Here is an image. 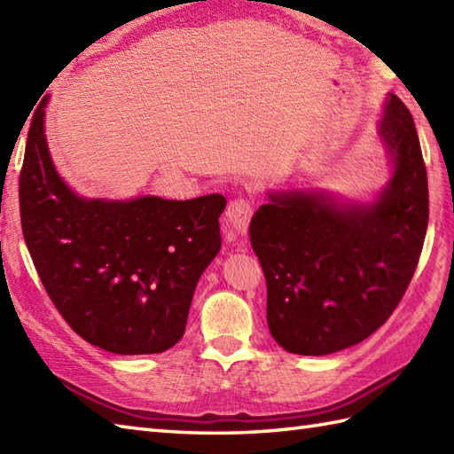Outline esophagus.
I'll use <instances>...</instances> for the list:
<instances>
[{
  "label": "esophagus",
  "mask_w": 454,
  "mask_h": 454,
  "mask_svg": "<svg viewBox=\"0 0 454 454\" xmlns=\"http://www.w3.org/2000/svg\"><path fill=\"white\" fill-rule=\"evenodd\" d=\"M252 215H254L252 200L239 197V199L230 200V205L226 208V222L232 226V230L238 236H246Z\"/></svg>",
  "instance_id": "esophagus-1"
}]
</instances>
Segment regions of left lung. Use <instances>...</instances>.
Wrapping results in <instances>:
<instances>
[{
	"mask_svg": "<svg viewBox=\"0 0 454 454\" xmlns=\"http://www.w3.org/2000/svg\"><path fill=\"white\" fill-rule=\"evenodd\" d=\"M379 132L394 176L371 205L277 192L249 224L267 281L269 332L288 353L327 355L366 340L416 271L429 220L427 171L411 113L396 95Z\"/></svg>",
	"mask_w": 454,
	"mask_h": 454,
	"instance_id": "left-lung-1",
	"label": "left lung"
}]
</instances>
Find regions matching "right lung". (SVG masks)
Returning <instances> with one entry per match:
<instances>
[{"mask_svg":"<svg viewBox=\"0 0 454 454\" xmlns=\"http://www.w3.org/2000/svg\"><path fill=\"white\" fill-rule=\"evenodd\" d=\"M46 99L28 127L19 176L23 238L67 325L105 351L161 353L185 333L202 271L222 246L226 199H82L54 169Z\"/></svg>","mask_w":454,"mask_h":454,"instance_id":"obj_1","label":"right lung"}]
</instances>
